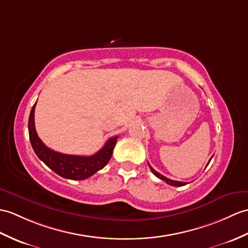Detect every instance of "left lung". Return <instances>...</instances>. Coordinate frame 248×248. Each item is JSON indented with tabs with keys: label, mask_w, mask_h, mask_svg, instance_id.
Instances as JSON below:
<instances>
[{
	"label": "left lung",
	"mask_w": 248,
	"mask_h": 248,
	"mask_svg": "<svg viewBox=\"0 0 248 248\" xmlns=\"http://www.w3.org/2000/svg\"><path fill=\"white\" fill-rule=\"evenodd\" d=\"M212 158V157H211ZM211 158L209 159V162L211 160ZM209 164V163H208ZM208 164H207V166H208ZM149 165V167H150V169H151V171H152V173L155 175V176H157L158 178H160V180L162 181H165L167 184H168V185H171V186H174V187H181V186H185L187 183H184V182H177V181H173V180H170V178H167L166 176H164V175H162L160 173H158L157 171H155L152 167L150 166V164H148Z\"/></svg>",
	"instance_id": "obj_1"
}]
</instances>
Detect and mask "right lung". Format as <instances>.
<instances>
[{
	"label": "right lung",
	"mask_w": 248,
	"mask_h": 248,
	"mask_svg": "<svg viewBox=\"0 0 248 248\" xmlns=\"http://www.w3.org/2000/svg\"><path fill=\"white\" fill-rule=\"evenodd\" d=\"M36 103L31 108L30 119H28L30 140L34 153L49 169L64 178L81 181L95 174L97 171L101 170L108 163V160L112 157V153L115 145H116L118 136L110 138L99 151L91 155V156L63 154L46 147L39 138L36 128H34Z\"/></svg>",
	"instance_id": "right-lung-1"
}]
</instances>
